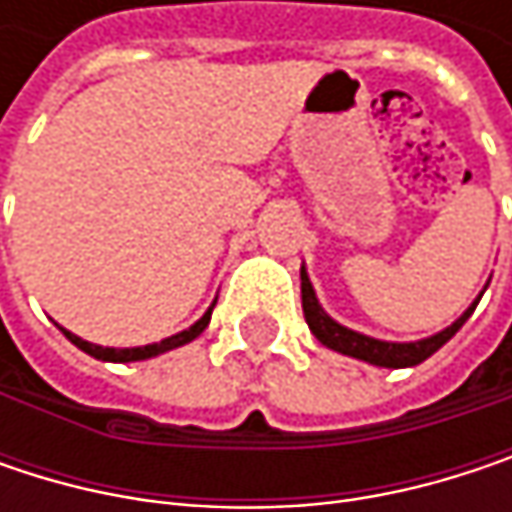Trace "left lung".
Here are the masks:
<instances>
[{"label":"left lung","mask_w":512,"mask_h":512,"mask_svg":"<svg viewBox=\"0 0 512 512\" xmlns=\"http://www.w3.org/2000/svg\"><path fill=\"white\" fill-rule=\"evenodd\" d=\"M299 275H302V311H305V323H308V329L314 332V338H317L323 347H329V350H335V353H341V356L358 358V361H367V364H376V367H415V364L427 361L436 350H442V347L460 332L462 323L474 314V308H477L483 290L489 287V284H486V287L477 293V299L462 311L460 317H457L448 329H442V332H436V335H430V338H421V341H379V338L361 335L356 329H347V326H341L335 317H329V314L323 311L317 293H314V284H311L305 266H302Z\"/></svg>","instance_id":"8db88e82"}]
</instances>
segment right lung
I'll return each mask as SVG.
<instances>
[{"mask_svg": "<svg viewBox=\"0 0 512 512\" xmlns=\"http://www.w3.org/2000/svg\"><path fill=\"white\" fill-rule=\"evenodd\" d=\"M213 308H216V299H213V305L204 311V317H201V320H195L189 329H183V332H177V335H171V338H162V341H156V344H145V347H124V350H115V347H100V344L82 341L79 335H73V332H67V329H61V326H58V329L64 332V338H67L73 347H79L82 353L100 358V361H145V358L162 356V353H168V350H177V347H183V344L195 341V338H198V335L207 329Z\"/></svg>", "mask_w": 512, "mask_h": 512, "instance_id": "add662e5", "label": "right lung"}]
</instances>
